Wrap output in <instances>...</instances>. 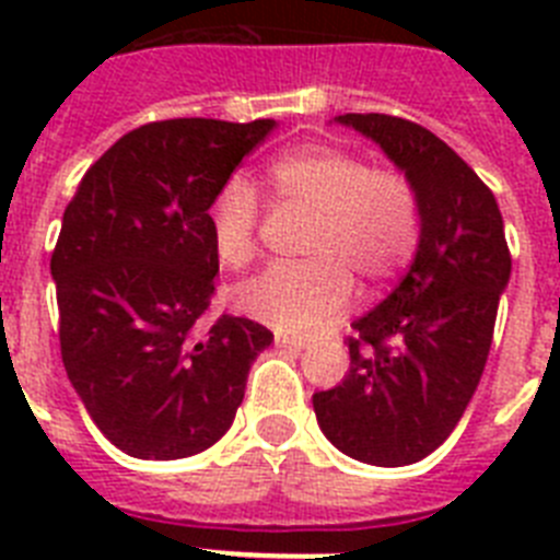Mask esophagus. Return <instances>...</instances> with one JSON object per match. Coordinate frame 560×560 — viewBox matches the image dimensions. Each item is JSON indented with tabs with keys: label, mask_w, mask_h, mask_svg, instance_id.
Wrapping results in <instances>:
<instances>
[{
	"label": "esophagus",
	"mask_w": 560,
	"mask_h": 560,
	"mask_svg": "<svg viewBox=\"0 0 560 560\" xmlns=\"http://www.w3.org/2000/svg\"><path fill=\"white\" fill-rule=\"evenodd\" d=\"M275 345L277 348H285V350H303L308 341L305 339H296V336H285V334H277L275 336Z\"/></svg>",
	"instance_id": "esophagus-1"
}]
</instances>
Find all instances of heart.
Returning a JSON list of instances; mask_svg holds the SVG:
<instances>
[{"mask_svg": "<svg viewBox=\"0 0 560 560\" xmlns=\"http://www.w3.org/2000/svg\"><path fill=\"white\" fill-rule=\"evenodd\" d=\"M269 185L283 205L314 212L305 264H275L246 280L237 308L283 334H311L353 303V278L368 285L393 280L420 241V199L398 167L370 165L361 153L311 145L271 162ZM260 201L255 187L232 176L207 210L212 249L230 269L257 252Z\"/></svg>", "mask_w": 560, "mask_h": 560, "instance_id": "heart-1", "label": "heart"}]
</instances>
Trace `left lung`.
Segmentation results:
<instances>
[{
  "label": "left lung",
  "mask_w": 560,
  "mask_h": 560,
  "mask_svg": "<svg viewBox=\"0 0 560 560\" xmlns=\"http://www.w3.org/2000/svg\"><path fill=\"white\" fill-rule=\"evenodd\" d=\"M412 179L415 260L393 294L355 319L350 370L314 393L325 438L348 457L398 468L454 432L482 378L511 249L493 192L429 128L393 114H341Z\"/></svg>",
  "instance_id": "left-lung-1"
}]
</instances>
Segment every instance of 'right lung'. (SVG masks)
I'll use <instances>...</instances> for the list:
<instances>
[{"label": "right lung", "mask_w": 560, "mask_h": 560, "mask_svg": "<svg viewBox=\"0 0 560 560\" xmlns=\"http://www.w3.org/2000/svg\"><path fill=\"white\" fill-rule=\"evenodd\" d=\"M275 120L133 128L83 173L49 260L58 339L89 418L120 452L182 459L219 443L271 330L205 325L219 255L207 210Z\"/></svg>", "instance_id": "1"}]
</instances>
